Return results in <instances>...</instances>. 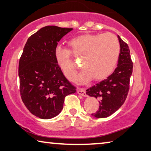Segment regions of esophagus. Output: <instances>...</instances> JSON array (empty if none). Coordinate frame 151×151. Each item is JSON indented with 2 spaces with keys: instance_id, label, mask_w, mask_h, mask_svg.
Here are the masks:
<instances>
[{
  "instance_id": "34e87169",
  "label": "esophagus",
  "mask_w": 151,
  "mask_h": 151,
  "mask_svg": "<svg viewBox=\"0 0 151 151\" xmlns=\"http://www.w3.org/2000/svg\"><path fill=\"white\" fill-rule=\"evenodd\" d=\"M77 93L78 94L81 95L83 96H86V90L83 88H77Z\"/></svg>"
}]
</instances>
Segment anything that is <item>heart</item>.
I'll return each instance as SVG.
<instances>
[{"instance_id": "1", "label": "heart", "mask_w": 151, "mask_h": 151, "mask_svg": "<svg viewBox=\"0 0 151 151\" xmlns=\"http://www.w3.org/2000/svg\"><path fill=\"white\" fill-rule=\"evenodd\" d=\"M69 45L71 52L57 46L55 57L58 66L70 80L75 79L76 71L71 52L76 57H82L84 69L78 76L80 82H88L92 77L94 81L104 79L114 72L120 55V44L113 34L78 36L70 41Z\"/></svg>"}]
</instances>
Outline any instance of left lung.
Listing matches in <instances>:
<instances>
[{
	"label": "left lung",
	"instance_id": "obj_1",
	"mask_svg": "<svg viewBox=\"0 0 151 151\" xmlns=\"http://www.w3.org/2000/svg\"><path fill=\"white\" fill-rule=\"evenodd\" d=\"M120 55L117 68L111 75L86 90V94L99 100V109L92 114L95 118H107L116 112L124 103L129 89L133 63L129 46L118 35Z\"/></svg>",
	"mask_w": 151,
	"mask_h": 151
}]
</instances>
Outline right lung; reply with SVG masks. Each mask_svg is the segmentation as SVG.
Segmentation results:
<instances>
[{
  "mask_svg": "<svg viewBox=\"0 0 151 151\" xmlns=\"http://www.w3.org/2000/svg\"><path fill=\"white\" fill-rule=\"evenodd\" d=\"M73 29L46 26L27 40L19 61L22 100L29 111L41 119L57 116L65 97L76 92L55 60V50Z\"/></svg>",
  "mask_w": 151,
  "mask_h": 151,
  "instance_id": "obj_1",
  "label": "right lung"
}]
</instances>
